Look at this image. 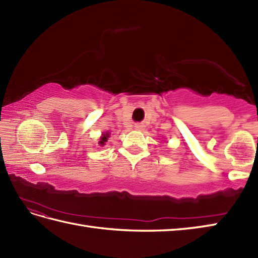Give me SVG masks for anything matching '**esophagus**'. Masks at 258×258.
Wrapping results in <instances>:
<instances>
[{
	"label": "esophagus",
	"mask_w": 258,
	"mask_h": 258,
	"mask_svg": "<svg viewBox=\"0 0 258 258\" xmlns=\"http://www.w3.org/2000/svg\"><path fill=\"white\" fill-rule=\"evenodd\" d=\"M134 127H135V130H142V128H143V125H141V124H135V126H134Z\"/></svg>",
	"instance_id": "esophagus-1"
}]
</instances>
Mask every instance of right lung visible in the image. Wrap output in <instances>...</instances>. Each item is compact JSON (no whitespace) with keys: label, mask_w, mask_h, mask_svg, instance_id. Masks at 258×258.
Segmentation results:
<instances>
[{"label":"right lung","mask_w":258,"mask_h":258,"mask_svg":"<svg viewBox=\"0 0 258 258\" xmlns=\"http://www.w3.org/2000/svg\"><path fill=\"white\" fill-rule=\"evenodd\" d=\"M108 138H109V133L108 132L103 133L102 136H101V139H100V142H98V144H100L101 146H104V145H105L106 142H107Z\"/></svg>","instance_id":"right-lung-1"}]
</instances>
